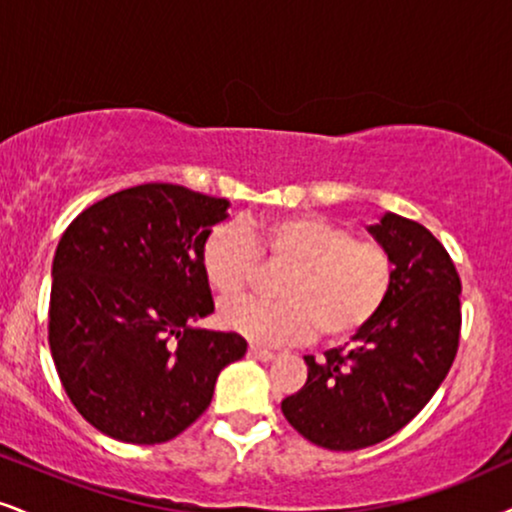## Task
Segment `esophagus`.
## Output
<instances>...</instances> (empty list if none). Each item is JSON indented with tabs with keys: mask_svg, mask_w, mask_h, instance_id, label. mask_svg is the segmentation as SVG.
<instances>
[{
	"mask_svg": "<svg viewBox=\"0 0 512 512\" xmlns=\"http://www.w3.org/2000/svg\"><path fill=\"white\" fill-rule=\"evenodd\" d=\"M249 356H251V358H256V361L268 363V361H273L275 353H273V351H268V349H261V346H249Z\"/></svg>",
	"mask_w": 512,
	"mask_h": 512,
	"instance_id": "34e87169",
	"label": "esophagus"
}]
</instances>
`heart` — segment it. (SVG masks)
Instances as JSON below:
<instances>
[{"mask_svg": "<svg viewBox=\"0 0 512 512\" xmlns=\"http://www.w3.org/2000/svg\"><path fill=\"white\" fill-rule=\"evenodd\" d=\"M201 270L220 299L249 287L256 258L285 266L277 301L244 299L220 308V325L256 344H299L351 337L380 313L394 285L387 246L358 239L318 213L242 218L216 225L201 244Z\"/></svg>", "mask_w": 512, "mask_h": 512, "instance_id": "1", "label": "heart"}]
</instances>
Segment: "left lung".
I'll use <instances>...</instances> for the list:
<instances>
[{"label": "left lung", "mask_w": 512, "mask_h": 512, "mask_svg": "<svg viewBox=\"0 0 512 512\" xmlns=\"http://www.w3.org/2000/svg\"><path fill=\"white\" fill-rule=\"evenodd\" d=\"M394 261V285L353 344L304 356L308 380L282 401L296 432L358 451L406 427L449 375L460 342V277L444 244L415 220L384 213L368 227Z\"/></svg>", "instance_id": "8db88e82"}]
</instances>
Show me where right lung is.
<instances>
[{
    "label": "right lung",
    "mask_w": 512,
    "mask_h": 512,
    "mask_svg": "<svg viewBox=\"0 0 512 512\" xmlns=\"http://www.w3.org/2000/svg\"><path fill=\"white\" fill-rule=\"evenodd\" d=\"M227 199L149 182L80 213L54 254L49 349L78 413L125 444H163L211 406L246 342L213 313L201 244Z\"/></svg>",
    "instance_id": "1"
}]
</instances>
